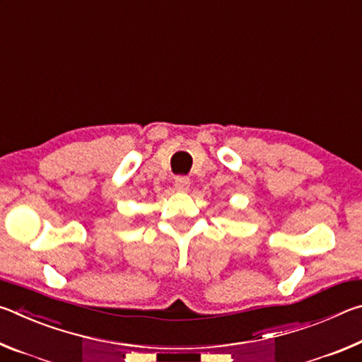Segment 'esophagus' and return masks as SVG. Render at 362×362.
<instances>
[{"label":"esophagus","mask_w":362,"mask_h":362,"mask_svg":"<svg viewBox=\"0 0 362 362\" xmlns=\"http://www.w3.org/2000/svg\"><path fill=\"white\" fill-rule=\"evenodd\" d=\"M189 183L192 182H189L187 175H177L174 185L177 189H179V192H187V189L189 188Z\"/></svg>","instance_id":"obj_1"}]
</instances>
